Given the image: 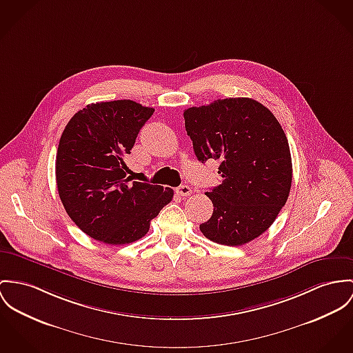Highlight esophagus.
I'll list each match as a JSON object with an SVG mask.
<instances>
[{"mask_svg": "<svg viewBox=\"0 0 353 353\" xmlns=\"http://www.w3.org/2000/svg\"><path fill=\"white\" fill-rule=\"evenodd\" d=\"M176 192H177V194H180L183 197H187V196H190V193H192V188L188 187V185H181V187L177 188Z\"/></svg>", "mask_w": 353, "mask_h": 353, "instance_id": "esophagus-1", "label": "esophagus"}]
</instances>
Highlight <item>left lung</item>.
<instances>
[{
    "instance_id": "left-lung-1",
    "label": "left lung",
    "mask_w": 353,
    "mask_h": 353,
    "mask_svg": "<svg viewBox=\"0 0 353 353\" xmlns=\"http://www.w3.org/2000/svg\"><path fill=\"white\" fill-rule=\"evenodd\" d=\"M199 161H220L223 183L205 194L214 204L200 224L205 238L242 245L262 235L285 205L293 166L286 134L270 110L250 98L217 99L184 111Z\"/></svg>"
}]
</instances>
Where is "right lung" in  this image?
Returning a JSON list of instances; mask_svg holds the SVG:
<instances>
[{
  "instance_id": "obj_1",
  "label": "right lung",
  "mask_w": 353,
  "mask_h": 353,
  "mask_svg": "<svg viewBox=\"0 0 353 353\" xmlns=\"http://www.w3.org/2000/svg\"><path fill=\"white\" fill-rule=\"evenodd\" d=\"M153 108L122 99L87 105L67 123L56 154L65 212L84 234L108 244L136 242L170 203L173 190L126 176L123 157Z\"/></svg>"
}]
</instances>
